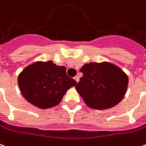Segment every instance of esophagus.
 <instances>
[{
    "mask_svg": "<svg viewBox=\"0 0 146 146\" xmlns=\"http://www.w3.org/2000/svg\"><path fill=\"white\" fill-rule=\"evenodd\" d=\"M74 80H75L76 81V82H79V81H80V77H79V76H76L75 77H74Z\"/></svg>",
    "mask_w": 146,
    "mask_h": 146,
    "instance_id": "34e87169",
    "label": "esophagus"
}]
</instances>
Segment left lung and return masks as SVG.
Listing matches in <instances>:
<instances>
[{
  "instance_id": "left-lung-1",
  "label": "left lung",
  "mask_w": 146,
  "mask_h": 146,
  "mask_svg": "<svg viewBox=\"0 0 146 146\" xmlns=\"http://www.w3.org/2000/svg\"><path fill=\"white\" fill-rule=\"evenodd\" d=\"M80 72L83 76L76 90L89 107L106 110L123 99L129 79L117 66L107 62L86 63Z\"/></svg>"
}]
</instances>
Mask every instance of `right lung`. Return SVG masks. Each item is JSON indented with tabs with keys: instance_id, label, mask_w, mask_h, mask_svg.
<instances>
[{
	"instance_id": "add662e5",
	"label": "right lung",
	"mask_w": 146,
	"mask_h": 146,
	"mask_svg": "<svg viewBox=\"0 0 146 146\" xmlns=\"http://www.w3.org/2000/svg\"><path fill=\"white\" fill-rule=\"evenodd\" d=\"M66 67L53 61L36 62L27 66L18 76L22 95L29 103L40 109H48L60 103L70 88L76 84L66 74Z\"/></svg>"
}]
</instances>
